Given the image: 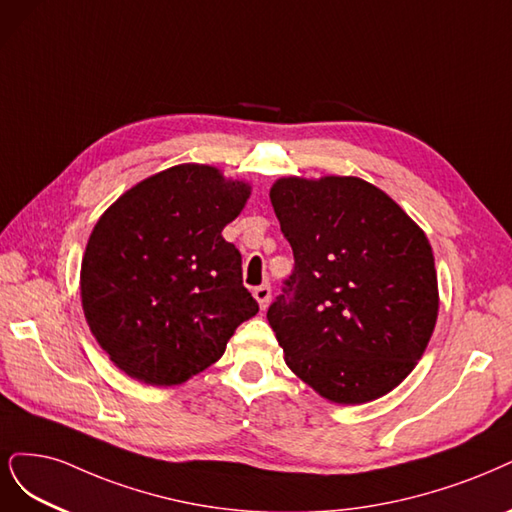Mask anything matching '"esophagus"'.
<instances>
[{"label":"esophagus","instance_id":"esophagus-1","mask_svg":"<svg viewBox=\"0 0 512 512\" xmlns=\"http://www.w3.org/2000/svg\"><path fill=\"white\" fill-rule=\"evenodd\" d=\"M254 298L258 301L260 309H267V305L271 301V286L269 284H262V286L254 288Z\"/></svg>","mask_w":512,"mask_h":512}]
</instances>
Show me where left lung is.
Here are the masks:
<instances>
[{
    "mask_svg": "<svg viewBox=\"0 0 512 512\" xmlns=\"http://www.w3.org/2000/svg\"><path fill=\"white\" fill-rule=\"evenodd\" d=\"M271 203L294 254L267 311L286 364L339 404L394 390L436 324V269L424 231L360 178H284Z\"/></svg>",
    "mask_w": 512,
    "mask_h": 512,
    "instance_id": "obj_1",
    "label": "left lung"
}]
</instances>
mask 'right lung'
<instances>
[{
	"mask_svg": "<svg viewBox=\"0 0 512 512\" xmlns=\"http://www.w3.org/2000/svg\"><path fill=\"white\" fill-rule=\"evenodd\" d=\"M250 188L178 165L125 192L88 239L80 294L97 343L133 379L178 385L214 364L258 313L241 254L224 241Z\"/></svg>",
	"mask_w": 512,
	"mask_h": 512,
	"instance_id": "1",
	"label": "right lung"
}]
</instances>
